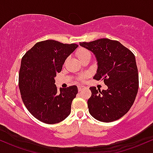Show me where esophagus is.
<instances>
[{"instance_id":"34e87169","label":"esophagus","mask_w":153,"mask_h":153,"mask_svg":"<svg viewBox=\"0 0 153 153\" xmlns=\"http://www.w3.org/2000/svg\"><path fill=\"white\" fill-rule=\"evenodd\" d=\"M83 88H85V86L83 85H78V91H81Z\"/></svg>"}]
</instances>
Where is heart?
Returning <instances> with one entry per match:
<instances>
[{
	"label": "heart",
	"mask_w": 153,
	"mask_h": 153,
	"mask_svg": "<svg viewBox=\"0 0 153 153\" xmlns=\"http://www.w3.org/2000/svg\"><path fill=\"white\" fill-rule=\"evenodd\" d=\"M76 54H77V56H78V58L80 60L83 57V56H86V55L88 54H90V52L88 51V50L84 49V48H80V49L77 51ZM81 79H83V77L81 78Z\"/></svg>",
	"instance_id": "1"
}]
</instances>
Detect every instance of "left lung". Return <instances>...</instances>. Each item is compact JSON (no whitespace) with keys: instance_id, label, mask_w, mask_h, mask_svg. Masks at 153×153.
Here are the masks:
<instances>
[{"instance_id":"1","label":"left lung","mask_w":153,"mask_h":153,"mask_svg":"<svg viewBox=\"0 0 153 153\" xmlns=\"http://www.w3.org/2000/svg\"><path fill=\"white\" fill-rule=\"evenodd\" d=\"M80 46L91 51L97 59L98 68L94 79L104 80L107 85V89L102 91L90 87L88 111L100 121H115L128 112L138 92L135 56L120 42L107 38L83 42Z\"/></svg>"}]
</instances>
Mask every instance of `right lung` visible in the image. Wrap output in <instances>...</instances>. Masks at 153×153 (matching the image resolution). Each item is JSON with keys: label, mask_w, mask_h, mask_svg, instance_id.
Segmentation results:
<instances>
[{"label": "right lung", "mask_w": 153, "mask_h": 153, "mask_svg": "<svg viewBox=\"0 0 153 153\" xmlns=\"http://www.w3.org/2000/svg\"><path fill=\"white\" fill-rule=\"evenodd\" d=\"M78 46L46 40L36 43L22 59L19 75L22 99L28 111L43 123H59L70 114L78 87L71 85L59 91L54 78Z\"/></svg>", "instance_id": "obj_1"}]
</instances>
